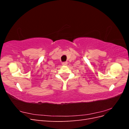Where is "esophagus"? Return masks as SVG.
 <instances>
[{"label":"esophagus","instance_id":"1","mask_svg":"<svg viewBox=\"0 0 129 129\" xmlns=\"http://www.w3.org/2000/svg\"><path fill=\"white\" fill-rule=\"evenodd\" d=\"M62 65H63V66H66V65H67V64H68V62H67V61H66V62H63L62 63Z\"/></svg>","mask_w":129,"mask_h":129}]
</instances>
